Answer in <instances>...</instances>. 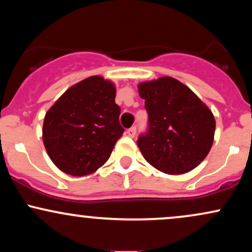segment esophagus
<instances>
[{
  "label": "esophagus",
  "instance_id": "esophagus-1",
  "mask_svg": "<svg viewBox=\"0 0 252 252\" xmlns=\"http://www.w3.org/2000/svg\"><path fill=\"white\" fill-rule=\"evenodd\" d=\"M126 134H128V136H130V137H134V136L136 135V128H135V126H131V128L126 130Z\"/></svg>",
  "mask_w": 252,
  "mask_h": 252
}]
</instances>
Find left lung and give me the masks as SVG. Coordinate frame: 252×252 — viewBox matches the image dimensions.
<instances>
[{"instance_id":"1","label":"left lung","mask_w":252,"mask_h":252,"mask_svg":"<svg viewBox=\"0 0 252 252\" xmlns=\"http://www.w3.org/2000/svg\"><path fill=\"white\" fill-rule=\"evenodd\" d=\"M148 112L149 129L137 146L160 172L185 174L199 166L213 144L216 120L206 104L172 77L138 84Z\"/></svg>"}]
</instances>
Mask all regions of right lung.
Listing matches in <instances>:
<instances>
[{
  "label": "right lung",
  "mask_w": 252,
  "mask_h": 252,
  "mask_svg": "<svg viewBox=\"0 0 252 252\" xmlns=\"http://www.w3.org/2000/svg\"><path fill=\"white\" fill-rule=\"evenodd\" d=\"M115 97L114 83L92 76L66 90L46 112L42 141L62 172L88 175L109 160L124 132Z\"/></svg>",
  "instance_id": "right-lung-1"
}]
</instances>
